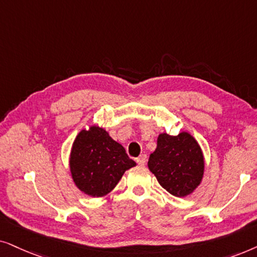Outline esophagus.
Wrapping results in <instances>:
<instances>
[{
  "label": "esophagus",
  "instance_id": "34e87169",
  "mask_svg": "<svg viewBox=\"0 0 257 257\" xmlns=\"http://www.w3.org/2000/svg\"><path fill=\"white\" fill-rule=\"evenodd\" d=\"M136 162H138V164H140V166H145L146 162H147V155H146V154H142V155H140L138 159H136Z\"/></svg>",
  "mask_w": 257,
  "mask_h": 257
}]
</instances>
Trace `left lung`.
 <instances>
[{"label": "left lung", "instance_id": "8db88e82", "mask_svg": "<svg viewBox=\"0 0 257 257\" xmlns=\"http://www.w3.org/2000/svg\"><path fill=\"white\" fill-rule=\"evenodd\" d=\"M148 168L159 183L176 197H186L200 186L204 173L202 149L189 133L172 136L162 133Z\"/></svg>", "mask_w": 257, "mask_h": 257}]
</instances>
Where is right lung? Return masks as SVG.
Instances as JSON below:
<instances>
[{
    "mask_svg": "<svg viewBox=\"0 0 257 257\" xmlns=\"http://www.w3.org/2000/svg\"><path fill=\"white\" fill-rule=\"evenodd\" d=\"M135 166L122 145L97 125H91L88 131L82 129L71 147V177L78 189L89 196H105L125 170Z\"/></svg>",
    "mask_w": 257,
    "mask_h": 257,
    "instance_id": "right-lung-1",
    "label": "right lung"
}]
</instances>
